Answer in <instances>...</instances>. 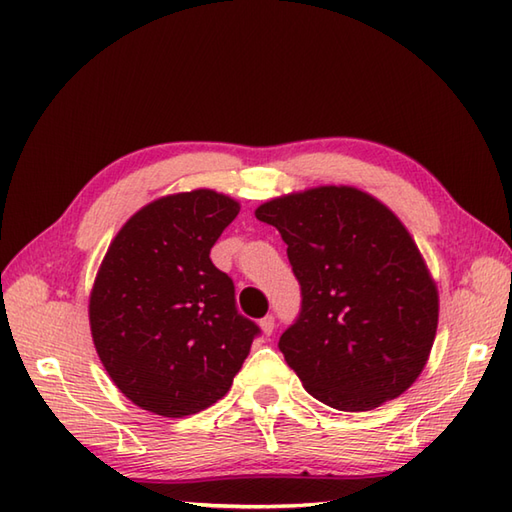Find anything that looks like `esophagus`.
I'll use <instances>...</instances> for the list:
<instances>
[{
	"label": "esophagus",
	"mask_w": 512,
	"mask_h": 512,
	"mask_svg": "<svg viewBox=\"0 0 512 512\" xmlns=\"http://www.w3.org/2000/svg\"><path fill=\"white\" fill-rule=\"evenodd\" d=\"M259 328H262V332L266 336L273 334L275 332V317H270V314H268V317H264L262 321H259Z\"/></svg>",
	"instance_id": "obj_1"
}]
</instances>
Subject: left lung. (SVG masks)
I'll return each mask as SVG.
<instances>
[{
    "label": "left lung",
    "instance_id": "obj_1",
    "mask_svg": "<svg viewBox=\"0 0 512 512\" xmlns=\"http://www.w3.org/2000/svg\"><path fill=\"white\" fill-rule=\"evenodd\" d=\"M288 244L301 312L279 350L310 394L369 411L416 383L438 330V286L413 237L374 195L325 184L257 206Z\"/></svg>",
    "mask_w": 512,
    "mask_h": 512
}]
</instances>
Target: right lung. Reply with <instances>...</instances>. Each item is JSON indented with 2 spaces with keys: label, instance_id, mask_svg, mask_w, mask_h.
Returning a JSON list of instances; mask_svg holds the SVG:
<instances>
[{
  "label": "right lung",
  "instance_id": "obj_1",
  "mask_svg": "<svg viewBox=\"0 0 512 512\" xmlns=\"http://www.w3.org/2000/svg\"><path fill=\"white\" fill-rule=\"evenodd\" d=\"M239 213L213 189L173 193L123 224L90 292L92 341L114 385L165 418L226 396L259 328L235 308L211 248Z\"/></svg>",
  "mask_w": 512,
  "mask_h": 512
}]
</instances>
